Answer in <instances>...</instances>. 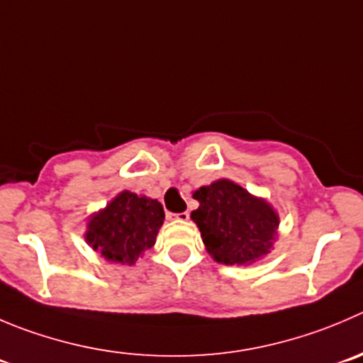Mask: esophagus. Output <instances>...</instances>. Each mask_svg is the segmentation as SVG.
<instances>
[{"instance_id": "34e87169", "label": "esophagus", "mask_w": 363, "mask_h": 363, "mask_svg": "<svg viewBox=\"0 0 363 363\" xmlns=\"http://www.w3.org/2000/svg\"><path fill=\"white\" fill-rule=\"evenodd\" d=\"M167 219H169V220H187V219H189V213H187V212H182V213H167Z\"/></svg>"}]
</instances>
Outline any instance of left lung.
Masks as SVG:
<instances>
[{"instance_id":"1","label":"left lung","mask_w":363,"mask_h":363,"mask_svg":"<svg viewBox=\"0 0 363 363\" xmlns=\"http://www.w3.org/2000/svg\"><path fill=\"white\" fill-rule=\"evenodd\" d=\"M192 198L199 206L192 210L191 219L213 260L251 265L271 253L278 239L279 216L267 199L228 178L196 189Z\"/></svg>"}]
</instances>
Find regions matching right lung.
<instances>
[{
	"label": "right lung",
	"mask_w": 363,
	"mask_h": 363,
	"mask_svg": "<svg viewBox=\"0 0 363 363\" xmlns=\"http://www.w3.org/2000/svg\"><path fill=\"white\" fill-rule=\"evenodd\" d=\"M164 219L157 199L123 191L89 216L85 242L112 264L133 265L155 246Z\"/></svg>",
	"instance_id": "1"
}]
</instances>
